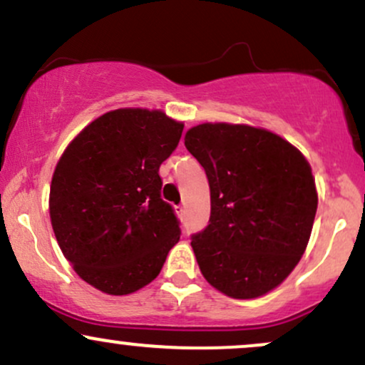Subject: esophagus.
I'll list each match as a JSON object with an SVG mask.
<instances>
[{
	"instance_id": "esophagus-1",
	"label": "esophagus",
	"mask_w": 365,
	"mask_h": 365,
	"mask_svg": "<svg viewBox=\"0 0 365 365\" xmlns=\"http://www.w3.org/2000/svg\"><path fill=\"white\" fill-rule=\"evenodd\" d=\"M175 209H177V215H178L180 217L185 216V206H182V204H180V206H177Z\"/></svg>"
}]
</instances>
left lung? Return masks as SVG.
Instances as JSON below:
<instances>
[{"label":"left lung","mask_w":365,"mask_h":365,"mask_svg":"<svg viewBox=\"0 0 365 365\" xmlns=\"http://www.w3.org/2000/svg\"><path fill=\"white\" fill-rule=\"evenodd\" d=\"M185 148L211 190L209 225L190 242L200 273L232 299L271 292L299 264L312 232L317 192L307 159L249 125H197Z\"/></svg>","instance_id":"left-lung-1"}]
</instances>
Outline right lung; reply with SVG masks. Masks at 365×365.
Masks as SVG:
<instances>
[{"mask_svg":"<svg viewBox=\"0 0 365 365\" xmlns=\"http://www.w3.org/2000/svg\"><path fill=\"white\" fill-rule=\"evenodd\" d=\"M182 132L163 111L115 110L87 125L58 161L49 192L58 245L75 273L108 295L149 284L180 240L159 166Z\"/></svg>","mask_w":365,"mask_h":365,"instance_id":"add662e5","label":"right lung"}]
</instances>
